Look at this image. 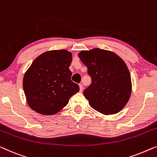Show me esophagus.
<instances>
[{"mask_svg":"<svg viewBox=\"0 0 157 157\" xmlns=\"http://www.w3.org/2000/svg\"><path fill=\"white\" fill-rule=\"evenodd\" d=\"M79 88H80V91L82 92L83 89V85L81 83L79 84Z\"/></svg>","mask_w":157,"mask_h":157,"instance_id":"1","label":"esophagus"}]
</instances>
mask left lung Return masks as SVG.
I'll return each mask as SVG.
<instances>
[{
  "mask_svg": "<svg viewBox=\"0 0 157 157\" xmlns=\"http://www.w3.org/2000/svg\"><path fill=\"white\" fill-rule=\"evenodd\" d=\"M88 67L91 84L83 91L94 110L103 115L116 114L128 103L132 92L129 69L114 52L98 48L78 54Z\"/></svg>",
  "mask_w": 157,
  "mask_h": 157,
  "instance_id": "obj_1",
  "label": "left lung"
}]
</instances>
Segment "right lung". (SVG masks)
I'll return each instance as SVG.
<instances>
[{
    "mask_svg": "<svg viewBox=\"0 0 157 157\" xmlns=\"http://www.w3.org/2000/svg\"><path fill=\"white\" fill-rule=\"evenodd\" d=\"M71 52L66 49L47 51L33 61L22 81L31 109L44 115H54L79 91L78 84L71 80Z\"/></svg>",
    "mask_w": 157,
    "mask_h": 157,
    "instance_id": "1",
    "label": "right lung"
}]
</instances>
